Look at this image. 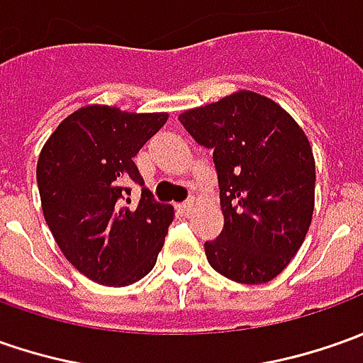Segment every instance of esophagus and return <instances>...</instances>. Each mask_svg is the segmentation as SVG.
I'll list each match as a JSON object with an SVG mask.
<instances>
[{
	"mask_svg": "<svg viewBox=\"0 0 363 363\" xmlns=\"http://www.w3.org/2000/svg\"><path fill=\"white\" fill-rule=\"evenodd\" d=\"M193 206H194V201L191 199V201H184V203H181V205H179V211L186 215V213H191V211H193Z\"/></svg>",
	"mask_w": 363,
	"mask_h": 363,
	"instance_id": "34e87169",
	"label": "esophagus"
}]
</instances>
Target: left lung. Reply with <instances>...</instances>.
<instances>
[{
    "mask_svg": "<svg viewBox=\"0 0 363 363\" xmlns=\"http://www.w3.org/2000/svg\"><path fill=\"white\" fill-rule=\"evenodd\" d=\"M181 124L213 150L225 217L206 241L211 267L247 285L267 283L306 239L315 201V160L306 132L279 104L255 92L182 112Z\"/></svg>",
    "mask_w": 363,
    "mask_h": 363,
    "instance_id": "left-lung-1",
    "label": "left lung"
}]
</instances>
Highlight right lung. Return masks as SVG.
Returning <instances> with one entry per match:
<instances>
[{
	"instance_id": "obj_1",
	"label": "right lung",
	"mask_w": 363,
	"mask_h": 363,
	"mask_svg": "<svg viewBox=\"0 0 363 363\" xmlns=\"http://www.w3.org/2000/svg\"><path fill=\"white\" fill-rule=\"evenodd\" d=\"M169 114L86 106L64 120L38 158L45 223L74 267L100 285L124 287L150 273L174 208L143 189L130 206V182L144 186L132 158Z\"/></svg>"
}]
</instances>
